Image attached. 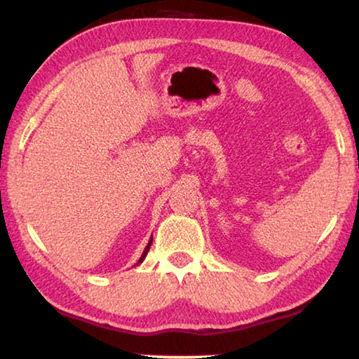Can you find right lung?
Instances as JSON below:
<instances>
[{"instance_id": "obj_1", "label": "right lung", "mask_w": 359, "mask_h": 359, "mask_svg": "<svg viewBox=\"0 0 359 359\" xmlns=\"http://www.w3.org/2000/svg\"><path fill=\"white\" fill-rule=\"evenodd\" d=\"M150 245H151V238H150V241H149V244H147V245H145V248H144V252H142V255H141V258H139V259H137V263H136L135 266H139V264H141V263H142V261L145 259V257H147V253H149V248H150Z\"/></svg>"}]
</instances>
